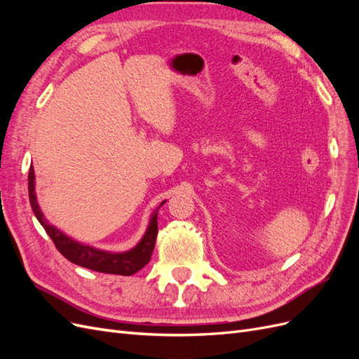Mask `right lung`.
<instances>
[{"mask_svg":"<svg viewBox=\"0 0 359 359\" xmlns=\"http://www.w3.org/2000/svg\"><path fill=\"white\" fill-rule=\"evenodd\" d=\"M34 180H36L34 169L31 166L28 172V194H29V203H31L32 212H34V215L37 217L40 224L45 227L46 233L50 236V240L58 248V252L67 260H70V262L93 271H99V273L118 274V276H133L149 262L151 255H153V250L156 245L157 232H158L157 212L160 210V206L166 201H163L158 208L151 214L148 229L142 236V240L139 241V244L135 248L128 250V252H124V253H109V252H103V250L94 248L90 245H83L78 241H74L66 233L58 231L55 226L49 224L45 219V215H43V212L40 211V206L37 203Z\"/></svg>","mask_w":359,"mask_h":359,"instance_id":"right-lung-1","label":"right lung"}]
</instances>
